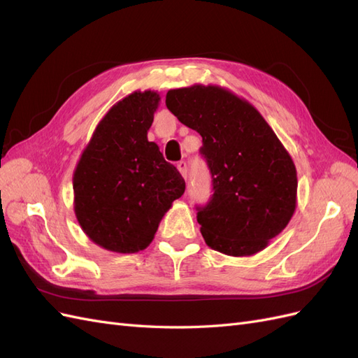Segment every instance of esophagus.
<instances>
[{
    "instance_id": "34e87169",
    "label": "esophagus",
    "mask_w": 358,
    "mask_h": 358,
    "mask_svg": "<svg viewBox=\"0 0 358 358\" xmlns=\"http://www.w3.org/2000/svg\"><path fill=\"white\" fill-rule=\"evenodd\" d=\"M178 170L180 171V175H182V178H183V179H187V178H188V166H187V162H185V161H180V162H178Z\"/></svg>"
}]
</instances>
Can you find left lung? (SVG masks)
<instances>
[{"label": "left lung", "instance_id": "obj_1", "mask_svg": "<svg viewBox=\"0 0 358 358\" xmlns=\"http://www.w3.org/2000/svg\"><path fill=\"white\" fill-rule=\"evenodd\" d=\"M167 109L201 136L213 194L197 208L209 248L249 257L288 225L297 204V171L255 107L216 85L170 90Z\"/></svg>", "mask_w": 358, "mask_h": 358}]
</instances>
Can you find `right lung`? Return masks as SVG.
<instances>
[{
	"label": "right lung",
	"mask_w": 358,
	"mask_h": 358,
	"mask_svg": "<svg viewBox=\"0 0 358 358\" xmlns=\"http://www.w3.org/2000/svg\"><path fill=\"white\" fill-rule=\"evenodd\" d=\"M161 96L134 91L96 125L73 175L74 213L107 251L134 254L154 241L162 216L185 191L178 169L149 142Z\"/></svg>",
	"instance_id": "1"
}]
</instances>
